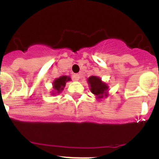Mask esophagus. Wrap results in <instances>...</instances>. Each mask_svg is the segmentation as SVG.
I'll list each match as a JSON object with an SVG mask.
<instances>
[{
  "instance_id": "34e87169",
  "label": "esophagus",
  "mask_w": 159,
  "mask_h": 159,
  "mask_svg": "<svg viewBox=\"0 0 159 159\" xmlns=\"http://www.w3.org/2000/svg\"><path fill=\"white\" fill-rule=\"evenodd\" d=\"M73 78H74V79L75 80V81H78L80 78V75L78 74H74V75H73Z\"/></svg>"
}]
</instances>
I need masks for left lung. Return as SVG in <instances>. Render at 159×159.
<instances>
[{"label":"left lung","mask_w":159,"mask_h":159,"mask_svg":"<svg viewBox=\"0 0 159 159\" xmlns=\"http://www.w3.org/2000/svg\"><path fill=\"white\" fill-rule=\"evenodd\" d=\"M88 83L90 85L91 92L95 94L96 96H97L100 99L103 98V95L106 93L107 89H108V86H107L106 84L103 83L101 78H97L96 76H91L90 78H89Z\"/></svg>","instance_id":"8db88e82"}]
</instances>
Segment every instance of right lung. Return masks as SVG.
Instances as JSON below:
<instances>
[{
	"mask_svg": "<svg viewBox=\"0 0 159 159\" xmlns=\"http://www.w3.org/2000/svg\"><path fill=\"white\" fill-rule=\"evenodd\" d=\"M68 81H70V78L67 76H62L57 78L53 82V88L55 90V92L59 93L60 91H62L66 85V82Z\"/></svg>",
	"mask_w": 159,
	"mask_h": 159,
	"instance_id": "obj_1",
	"label": "right lung"
}]
</instances>
